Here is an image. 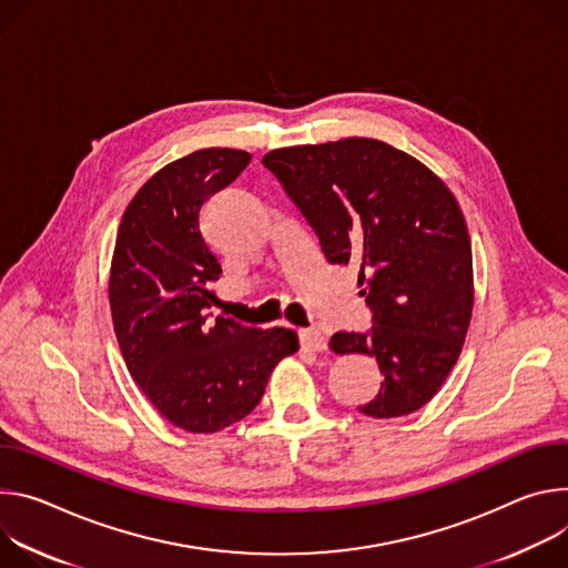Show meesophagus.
<instances>
[{
	"instance_id": "esophagus-1",
	"label": "esophagus",
	"mask_w": 568,
	"mask_h": 568,
	"mask_svg": "<svg viewBox=\"0 0 568 568\" xmlns=\"http://www.w3.org/2000/svg\"><path fill=\"white\" fill-rule=\"evenodd\" d=\"M300 343L304 349H311V352L327 349V338L316 329H300Z\"/></svg>"
}]
</instances>
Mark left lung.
<instances>
[{"mask_svg":"<svg viewBox=\"0 0 568 568\" xmlns=\"http://www.w3.org/2000/svg\"><path fill=\"white\" fill-rule=\"evenodd\" d=\"M262 162L327 262L361 264L372 329L329 341L336 354L379 363L382 388L358 410L376 419L419 410L454 369L474 306L471 241L449 186L413 155L369 138L275 149Z\"/></svg>","mask_w":568,"mask_h":568,"instance_id":"left-lung-1","label":"left lung"}]
</instances>
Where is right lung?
Returning a JSON list of instances; mask_svg holds the SVG:
<instances>
[{
    "label": "right lung",
    "mask_w": 568,
    "mask_h": 568,
    "mask_svg": "<svg viewBox=\"0 0 568 568\" xmlns=\"http://www.w3.org/2000/svg\"><path fill=\"white\" fill-rule=\"evenodd\" d=\"M250 158L203 149L166 164L116 232L108 295L119 349L160 415L189 433H216L250 415L273 367L300 349L293 329L207 321L221 264L203 234V205Z\"/></svg>",
    "instance_id": "1"
}]
</instances>
